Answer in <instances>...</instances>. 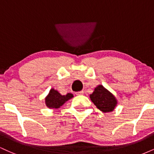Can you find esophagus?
Segmentation results:
<instances>
[{"instance_id":"obj_1","label":"esophagus","mask_w":154,"mask_h":154,"mask_svg":"<svg viewBox=\"0 0 154 154\" xmlns=\"http://www.w3.org/2000/svg\"><path fill=\"white\" fill-rule=\"evenodd\" d=\"M83 94H84V91H83L77 92V93H76V95H83Z\"/></svg>"}]
</instances>
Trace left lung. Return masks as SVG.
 Masks as SVG:
<instances>
[{"mask_svg":"<svg viewBox=\"0 0 154 154\" xmlns=\"http://www.w3.org/2000/svg\"><path fill=\"white\" fill-rule=\"evenodd\" d=\"M90 98L95 106L103 113L112 112L118 103L114 95L102 85L95 88L94 91L90 95Z\"/></svg>","mask_w":154,"mask_h":154,"instance_id":"obj_1","label":"left lung"}]
</instances>
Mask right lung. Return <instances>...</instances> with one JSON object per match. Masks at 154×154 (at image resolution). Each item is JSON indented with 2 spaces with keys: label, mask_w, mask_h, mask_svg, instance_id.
I'll return each mask as SVG.
<instances>
[{
  "label": "right lung",
  "mask_w": 154,
  "mask_h": 154,
  "mask_svg": "<svg viewBox=\"0 0 154 154\" xmlns=\"http://www.w3.org/2000/svg\"><path fill=\"white\" fill-rule=\"evenodd\" d=\"M72 98H74V95L72 93H69L66 95H61L54 88H51L48 94L45 98V103L48 109H57Z\"/></svg>",
  "instance_id": "obj_1"
}]
</instances>
